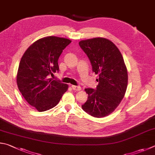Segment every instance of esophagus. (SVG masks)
Returning a JSON list of instances; mask_svg holds the SVG:
<instances>
[{"instance_id":"34e87169","label":"esophagus","mask_w":155,"mask_h":155,"mask_svg":"<svg viewBox=\"0 0 155 155\" xmlns=\"http://www.w3.org/2000/svg\"><path fill=\"white\" fill-rule=\"evenodd\" d=\"M72 89L73 90H74V91H80V90H81V87H79V86H76V85H72Z\"/></svg>"}]
</instances>
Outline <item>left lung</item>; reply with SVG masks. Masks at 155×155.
<instances>
[{
  "label": "left lung",
  "instance_id": "1",
  "mask_svg": "<svg viewBox=\"0 0 155 155\" xmlns=\"http://www.w3.org/2000/svg\"><path fill=\"white\" fill-rule=\"evenodd\" d=\"M78 43L89 58L93 72L99 76L96 89H85L88 97L81 106L92 117H106L117 108L125 94L128 74L124 60L118 47L107 38L96 37Z\"/></svg>",
  "mask_w": 155,
  "mask_h": 155
}]
</instances>
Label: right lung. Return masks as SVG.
Instances as JSON below:
<instances>
[{"label":"right lung","mask_w":155,"mask_h":155,"mask_svg":"<svg viewBox=\"0 0 155 155\" xmlns=\"http://www.w3.org/2000/svg\"><path fill=\"white\" fill-rule=\"evenodd\" d=\"M72 41L55 36L38 39L26 49L17 73L19 91L30 106L39 112L58 104L68 89L67 84L49 78L59 70L58 59Z\"/></svg>","instance_id":"add662e5"}]
</instances>
